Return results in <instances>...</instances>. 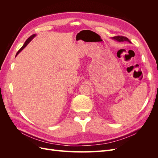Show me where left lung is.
<instances>
[{
  "instance_id": "left-lung-1",
  "label": "left lung",
  "mask_w": 158,
  "mask_h": 158,
  "mask_svg": "<svg viewBox=\"0 0 158 158\" xmlns=\"http://www.w3.org/2000/svg\"><path fill=\"white\" fill-rule=\"evenodd\" d=\"M113 39H114V40H117L118 41H127L128 42H130V40H129L127 37H124V36H120V35H118V36H114L113 37Z\"/></svg>"
}]
</instances>
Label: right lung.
<instances>
[{
	"mask_svg": "<svg viewBox=\"0 0 158 158\" xmlns=\"http://www.w3.org/2000/svg\"><path fill=\"white\" fill-rule=\"evenodd\" d=\"M35 34H33V35H31V36H30V37L29 38H28V39H27V40L26 41V42L24 43V44H23V46H22V47H21V48H20V50H19V51H18L17 52V53H16V56H17V55H18V54L19 53V52H20V51H22V49H23V48H24V47H26V45H27L28 44H29V42H30V41H31V40L33 39V37H35Z\"/></svg>",
	"mask_w": 158,
	"mask_h": 158,
	"instance_id": "1",
	"label": "right lung"
}]
</instances>
